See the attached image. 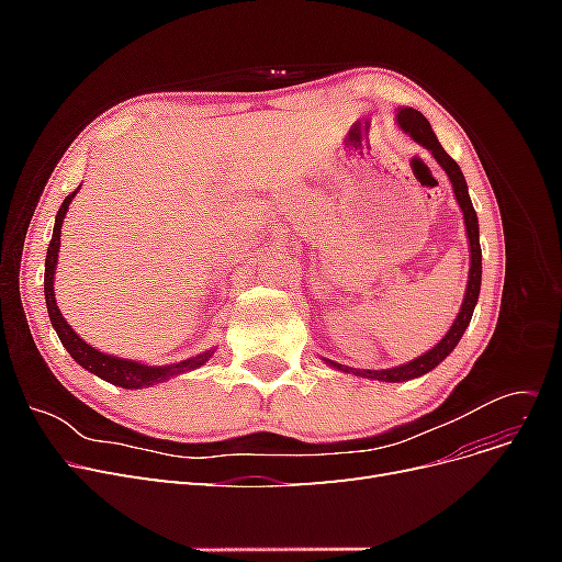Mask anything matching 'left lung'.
<instances>
[{"label": "left lung", "instance_id": "obj_1", "mask_svg": "<svg viewBox=\"0 0 562 562\" xmlns=\"http://www.w3.org/2000/svg\"><path fill=\"white\" fill-rule=\"evenodd\" d=\"M396 122L407 135H411L413 140H417L422 147H427L434 155V159L440 166H443V171L448 173L459 209H462V213H464L469 246H471V269H469V283H467V295H464V302H462V310H459L448 335L440 339V342L434 349H429L427 353L419 356V359L405 363V366H398V368H389V370H356V368L339 366V363H333V361L326 359V363H330L337 370L353 372V375L370 378V380H382V382H405V380L419 378V375H424V372L434 370L440 361L446 359V356L457 347L459 339H462V335L469 326V321L473 316V307H475V302H479V293H481V271H483V267H481L483 255H481V241H479V217H475V211L471 206L467 180H464L462 171H459L457 161L448 155L443 147H440L436 133L431 131V124L427 122V116H424L422 112H417L413 108H405V110L398 112Z\"/></svg>", "mask_w": 562, "mask_h": 562}]
</instances>
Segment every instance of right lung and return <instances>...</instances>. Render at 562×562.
<instances>
[{
	"instance_id": "1",
	"label": "right lung",
	"mask_w": 562,
	"mask_h": 562,
	"mask_svg": "<svg viewBox=\"0 0 562 562\" xmlns=\"http://www.w3.org/2000/svg\"><path fill=\"white\" fill-rule=\"evenodd\" d=\"M75 194H77V190L72 194H67L65 201H63V206L58 209L54 236H50V244H48V250H46V265H44V295H46L48 318H50V323H54V328L60 337L63 347L67 349V353H70L81 368H87L100 380H105V382L116 384V386H124V389L149 386L155 382H164L168 378L180 375V372H184V370L201 368L213 356V349L194 356V359L173 363V366L151 368V366H143L138 361H126V359H119V356H110V353L98 351L91 345L83 342V339L70 326H67V321L63 318V314L58 310V302L54 297V274H56V262H58V250H60V227H63L67 206H70V201H72Z\"/></svg>"
}]
</instances>
